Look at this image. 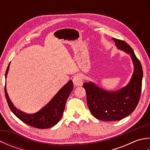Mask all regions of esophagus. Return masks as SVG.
Returning a JSON list of instances; mask_svg holds the SVG:
<instances>
[{"mask_svg":"<svg viewBox=\"0 0 150 150\" xmlns=\"http://www.w3.org/2000/svg\"><path fill=\"white\" fill-rule=\"evenodd\" d=\"M73 82L75 86H81L83 84V80L82 77L80 75H75L73 79Z\"/></svg>","mask_w":150,"mask_h":150,"instance_id":"34e87169","label":"esophagus"}]
</instances>
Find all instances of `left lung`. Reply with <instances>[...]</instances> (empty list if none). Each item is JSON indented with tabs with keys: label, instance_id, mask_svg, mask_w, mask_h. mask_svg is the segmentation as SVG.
Wrapping results in <instances>:
<instances>
[{
	"label": "left lung",
	"instance_id": "obj_1",
	"mask_svg": "<svg viewBox=\"0 0 150 150\" xmlns=\"http://www.w3.org/2000/svg\"><path fill=\"white\" fill-rule=\"evenodd\" d=\"M117 48L129 54L134 71L128 84L116 91H108L91 82H85L87 104L91 114L104 121L122 120L135 110L141 97L143 71L141 62L125 41L113 38Z\"/></svg>",
	"mask_w": 150,
	"mask_h": 150
}]
</instances>
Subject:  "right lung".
<instances>
[{"mask_svg": "<svg viewBox=\"0 0 150 150\" xmlns=\"http://www.w3.org/2000/svg\"><path fill=\"white\" fill-rule=\"evenodd\" d=\"M9 68V64L6 71L5 78L6 79ZM73 88V84L69 81L60 89L54 97L45 106L37 113L28 114L17 110L9 99L6 91V86L4 88L6 98L11 111L16 117L22 122L27 124L33 128L39 129L49 128L55 126L61 119L65 109L66 100Z\"/></svg>", "mask_w": 150, "mask_h": 150, "instance_id": "add662e5", "label": "right lung"}]
</instances>
